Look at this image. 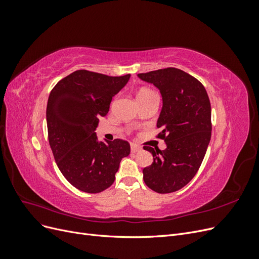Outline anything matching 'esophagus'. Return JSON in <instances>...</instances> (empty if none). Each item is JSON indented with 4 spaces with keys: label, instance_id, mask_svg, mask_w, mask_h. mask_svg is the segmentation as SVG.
Wrapping results in <instances>:
<instances>
[{
    "label": "esophagus",
    "instance_id": "obj_1",
    "mask_svg": "<svg viewBox=\"0 0 259 259\" xmlns=\"http://www.w3.org/2000/svg\"><path fill=\"white\" fill-rule=\"evenodd\" d=\"M142 150V147L140 146H138V145H136V144H132L131 145V151L132 152H138V151H140Z\"/></svg>",
    "mask_w": 259,
    "mask_h": 259
}]
</instances>
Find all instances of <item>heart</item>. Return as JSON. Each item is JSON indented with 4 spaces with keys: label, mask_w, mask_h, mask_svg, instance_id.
Here are the masks:
<instances>
[{
    "label": "heart",
    "mask_w": 259,
    "mask_h": 259,
    "mask_svg": "<svg viewBox=\"0 0 259 259\" xmlns=\"http://www.w3.org/2000/svg\"><path fill=\"white\" fill-rule=\"evenodd\" d=\"M150 96H156L155 93L150 90V89H146L143 88L140 89L137 93V99H142V98H146V97H150Z\"/></svg>",
    "instance_id": "obj_1"
}]
</instances>
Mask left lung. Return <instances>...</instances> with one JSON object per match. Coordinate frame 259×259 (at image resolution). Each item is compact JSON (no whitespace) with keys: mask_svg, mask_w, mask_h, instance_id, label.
I'll return each mask as SVG.
<instances>
[{"mask_svg":"<svg viewBox=\"0 0 259 259\" xmlns=\"http://www.w3.org/2000/svg\"><path fill=\"white\" fill-rule=\"evenodd\" d=\"M160 90L163 107L156 123L165 150L145 146L153 162L143 169L145 184L158 193L182 189L197 174L211 135L210 103L200 81L177 68L139 73Z\"/></svg>","mask_w":259,"mask_h":259,"instance_id":"obj_1","label":"left lung"}]
</instances>
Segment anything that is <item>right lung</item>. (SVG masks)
I'll use <instances>...</instances> for the list:
<instances>
[{"instance_id":"add662e5","label":"right lung","mask_w":259,"mask_h":259,"mask_svg":"<svg viewBox=\"0 0 259 259\" xmlns=\"http://www.w3.org/2000/svg\"><path fill=\"white\" fill-rule=\"evenodd\" d=\"M130 74L109 76L76 70L52 90L48 108L49 142L61 174L76 189L98 193L110 187L120 162L131 152L126 140L99 142L95 130L112 97Z\"/></svg>"}]
</instances>
